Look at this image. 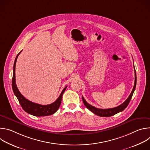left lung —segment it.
Masks as SVG:
<instances>
[{
	"label": "left lung",
	"instance_id": "1",
	"mask_svg": "<svg viewBox=\"0 0 150 150\" xmlns=\"http://www.w3.org/2000/svg\"><path fill=\"white\" fill-rule=\"evenodd\" d=\"M134 71H135V83H134V88L132 89V91L131 93V94L129 95V96L128 97V98L120 105L116 107V108H112V109H98L95 108V107L91 105V104H88L85 100L84 99V98L82 97V101L83 103L84 104V105H85L86 108L89 109L90 111H91L94 114L101 116V117H110L112 116H113L115 115H116L117 113H119L122 111H123V110L125 109V108L127 106V105L129 104L132 97L133 96L134 92L136 88V84H137V75H136V71L135 69V67H134Z\"/></svg>",
	"mask_w": 150,
	"mask_h": 150
}]
</instances>
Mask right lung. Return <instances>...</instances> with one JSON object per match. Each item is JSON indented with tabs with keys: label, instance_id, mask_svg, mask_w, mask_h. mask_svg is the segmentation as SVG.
Instances as JSON below:
<instances>
[{
	"label": "right lung",
	"instance_id": "obj_1",
	"mask_svg": "<svg viewBox=\"0 0 150 150\" xmlns=\"http://www.w3.org/2000/svg\"><path fill=\"white\" fill-rule=\"evenodd\" d=\"M21 52L22 51H21L17 54L15 60L14 65H13V72L12 79V90L14 94L18 98L19 102V104H21V107H22L24 110L31 115H33L35 116H49L54 114L55 112H57V110L59 108L60 105L61 104V101H62V96L63 94V93L66 90L67 87H66L62 90V93H60L57 99L54 103L50 104L41 105V104H38L31 102L28 100L26 99L19 91L16 87V81H15L16 62V60L18 56Z\"/></svg>",
	"mask_w": 150,
	"mask_h": 150
}]
</instances>
